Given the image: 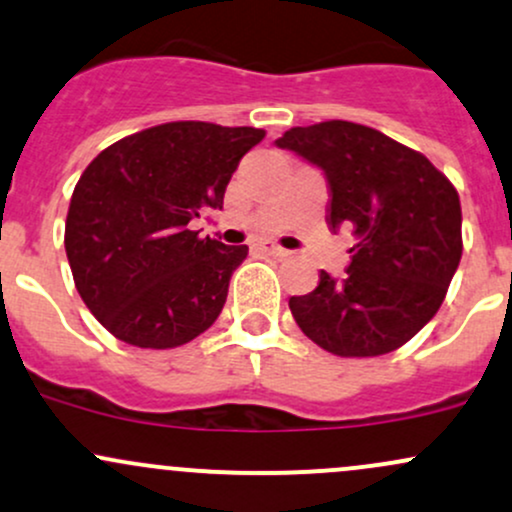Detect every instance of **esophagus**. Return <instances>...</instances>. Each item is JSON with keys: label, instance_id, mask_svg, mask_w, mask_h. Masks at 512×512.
Wrapping results in <instances>:
<instances>
[{"label": "esophagus", "instance_id": "1", "mask_svg": "<svg viewBox=\"0 0 512 512\" xmlns=\"http://www.w3.org/2000/svg\"><path fill=\"white\" fill-rule=\"evenodd\" d=\"M260 250H265L267 255H272V257H286V255H289V250H284V247L277 245V243H269V240L260 243Z\"/></svg>", "mask_w": 512, "mask_h": 512}]
</instances>
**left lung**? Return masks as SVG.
<instances>
[{
	"label": "left lung",
	"instance_id": "obj_1",
	"mask_svg": "<svg viewBox=\"0 0 512 512\" xmlns=\"http://www.w3.org/2000/svg\"><path fill=\"white\" fill-rule=\"evenodd\" d=\"M325 172L328 226L352 228L345 279L320 272L291 296L299 328L340 357L398 350L435 316L462 260L454 184L418 150L352 121L296 126L277 140Z\"/></svg>",
	"mask_w": 512,
	"mask_h": 512
}]
</instances>
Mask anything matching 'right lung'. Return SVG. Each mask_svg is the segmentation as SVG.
<instances>
[{
    "label": "right lung",
    "instance_id": "add662e5",
    "mask_svg": "<svg viewBox=\"0 0 512 512\" xmlns=\"http://www.w3.org/2000/svg\"><path fill=\"white\" fill-rule=\"evenodd\" d=\"M262 128L172 121L116 140L72 192L65 252L92 316L128 345L167 350L211 328L247 245L199 238Z\"/></svg>",
    "mask_w": 512,
    "mask_h": 512
}]
</instances>
